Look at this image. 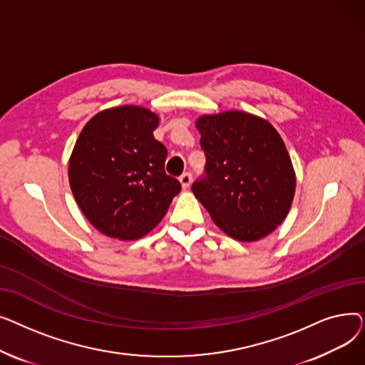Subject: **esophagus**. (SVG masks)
I'll use <instances>...</instances> for the list:
<instances>
[{
    "label": "esophagus",
    "mask_w": 365,
    "mask_h": 365,
    "mask_svg": "<svg viewBox=\"0 0 365 365\" xmlns=\"http://www.w3.org/2000/svg\"><path fill=\"white\" fill-rule=\"evenodd\" d=\"M180 185L183 189H187L190 186V183H192V175L190 173H185V175L180 176Z\"/></svg>",
    "instance_id": "34e87169"
}]
</instances>
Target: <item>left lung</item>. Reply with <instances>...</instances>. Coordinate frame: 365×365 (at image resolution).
<instances>
[{
  "label": "left lung",
  "mask_w": 365,
  "mask_h": 365,
  "mask_svg": "<svg viewBox=\"0 0 365 365\" xmlns=\"http://www.w3.org/2000/svg\"><path fill=\"white\" fill-rule=\"evenodd\" d=\"M205 178L192 192L231 238L253 242L274 232L294 198L296 173L275 127L257 115L225 110L195 121Z\"/></svg>",
  "instance_id": "8db88e82"
}]
</instances>
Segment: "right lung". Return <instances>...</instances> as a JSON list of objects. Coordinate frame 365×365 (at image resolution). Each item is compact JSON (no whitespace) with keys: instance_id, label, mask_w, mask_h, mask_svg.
Wrapping results in <instances>:
<instances>
[{"instance_id":"add662e5","label":"right lung","mask_w":365,"mask_h":365,"mask_svg":"<svg viewBox=\"0 0 365 365\" xmlns=\"http://www.w3.org/2000/svg\"><path fill=\"white\" fill-rule=\"evenodd\" d=\"M160 117L124 105L84 125L69 158L73 198L99 232L123 241L145 237L165 216L180 183L165 175V146L153 138Z\"/></svg>"}]
</instances>
